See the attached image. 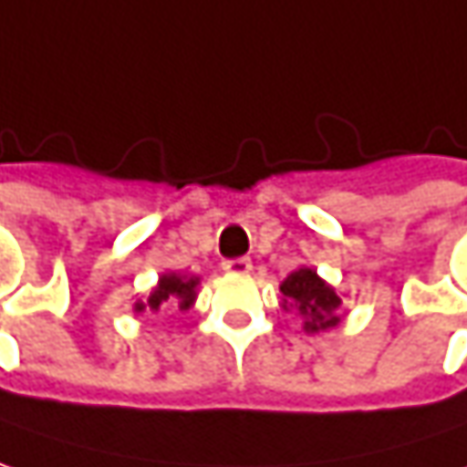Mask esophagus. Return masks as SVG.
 <instances>
[{
    "label": "esophagus",
    "mask_w": 467,
    "mask_h": 467,
    "mask_svg": "<svg viewBox=\"0 0 467 467\" xmlns=\"http://www.w3.org/2000/svg\"><path fill=\"white\" fill-rule=\"evenodd\" d=\"M224 270L233 273V275H245V273H251V259H245V256L227 259V262H224Z\"/></svg>",
    "instance_id": "esophagus-1"
}]
</instances>
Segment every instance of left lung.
<instances>
[{
	"instance_id": "8db88e82",
	"label": "left lung",
	"mask_w": 467,
	"mask_h": 467,
	"mask_svg": "<svg viewBox=\"0 0 467 467\" xmlns=\"http://www.w3.org/2000/svg\"><path fill=\"white\" fill-rule=\"evenodd\" d=\"M280 291L285 296L283 307H291L294 305L302 316L310 318L305 323L307 331H320V328L337 326L339 318L334 316V310L339 307V296H337V291L331 285H326L316 275V270L302 267V270L291 273V275L283 280Z\"/></svg>"
}]
</instances>
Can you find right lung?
I'll return each instance as SVG.
<instances>
[{
	"mask_svg": "<svg viewBox=\"0 0 467 467\" xmlns=\"http://www.w3.org/2000/svg\"><path fill=\"white\" fill-rule=\"evenodd\" d=\"M194 285H197V280L192 277H179V275H162L160 277V285L154 288V294L149 296V307L151 310H157L162 302H171V305H176L179 302V307L182 310H187L192 302H194ZM136 310L141 313L144 310V305H136Z\"/></svg>",
	"mask_w": 467,
	"mask_h": 467,
	"instance_id": "add662e5",
	"label": "right lung"
}]
</instances>
